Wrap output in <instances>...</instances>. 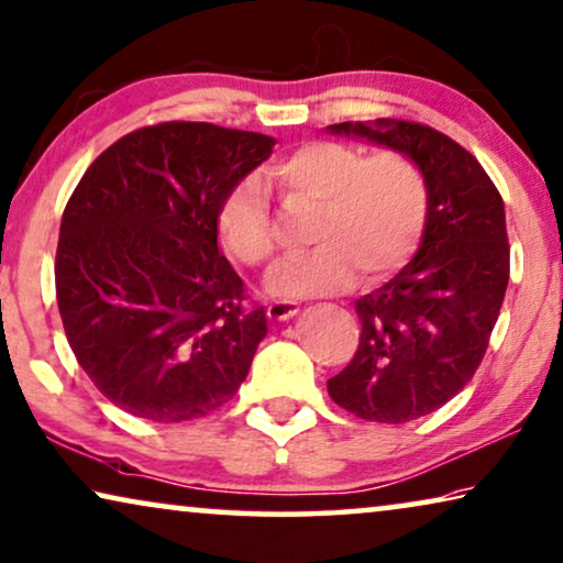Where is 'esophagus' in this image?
<instances>
[{
  "instance_id": "34e87169",
  "label": "esophagus",
  "mask_w": 563,
  "mask_h": 563,
  "mask_svg": "<svg viewBox=\"0 0 563 563\" xmlns=\"http://www.w3.org/2000/svg\"><path fill=\"white\" fill-rule=\"evenodd\" d=\"M298 313V303H292V300H271L267 303V316L275 318V321H288Z\"/></svg>"
}]
</instances>
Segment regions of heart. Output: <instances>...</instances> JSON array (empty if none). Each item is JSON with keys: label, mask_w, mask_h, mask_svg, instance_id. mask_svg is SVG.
I'll return each mask as SVG.
<instances>
[{"label": "heart", "mask_w": 563, "mask_h": 563, "mask_svg": "<svg viewBox=\"0 0 563 563\" xmlns=\"http://www.w3.org/2000/svg\"><path fill=\"white\" fill-rule=\"evenodd\" d=\"M271 179L292 197L321 205L313 250L275 267L271 290L288 298L331 296L397 273L419 245L430 214V184L412 156L387 148L364 154L339 141H308L273 166ZM217 232L250 267L275 253L271 205L257 179H242L222 199Z\"/></svg>", "instance_id": "b5f03b06"}]
</instances>
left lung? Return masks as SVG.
I'll return each mask as SVG.
<instances>
[{"mask_svg":"<svg viewBox=\"0 0 563 563\" xmlns=\"http://www.w3.org/2000/svg\"><path fill=\"white\" fill-rule=\"evenodd\" d=\"M331 131L405 151L430 184L419 253L356 300L358 349L329 379L331 399L346 412L412 422L448 405L488 349L510 275L503 197L481 162L432 125L379 119Z\"/></svg>","mask_w":563,"mask_h":563,"instance_id":"1","label":"left lung"}]
</instances>
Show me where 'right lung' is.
Here are the masks:
<instances>
[{"label": "right lung", "mask_w": 563, "mask_h": 563, "mask_svg": "<svg viewBox=\"0 0 563 563\" xmlns=\"http://www.w3.org/2000/svg\"><path fill=\"white\" fill-rule=\"evenodd\" d=\"M273 146L214 123L144 125L67 199L57 308L82 372L123 412L187 422L245 382L267 316L217 247V212Z\"/></svg>", "instance_id": "obj_1"}]
</instances>
